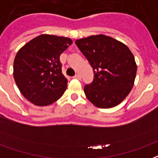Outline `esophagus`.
I'll return each mask as SVG.
<instances>
[{
  "label": "esophagus",
  "mask_w": 158,
  "mask_h": 158,
  "mask_svg": "<svg viewBox=\"0 0 158 158\" xmlns=\"http://www.w3.org/2000/svg\"><path fill=\"white\" fill-rule=\"evenodd\" d=\"M73 79H78V80H80V79H81V77H80V75H79V74H75V75L73 76Z\"/></svg>",
  "instance_id": "34e87169"
}]
</instances>
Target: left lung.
I'll return each instance as SVG.
<instances>
[{
    "mask_svg": "<svg viewBox=\"0 0 158 158\" xmlns=\"http://www.w3.org/2000/svg\"><path fill=\"white\" fill-rule=\"evenodd\" d=\"M94 70V80L85 94L93 105L108 109L118 106L131 90L137 66L129 48L106 35H93L75 41Z\"/></svg>",
    "mask_w": 158,
    "mask_h": 158,
    "instance_id": "8db88e82",
    "label": "left lung"
}]
</instances>
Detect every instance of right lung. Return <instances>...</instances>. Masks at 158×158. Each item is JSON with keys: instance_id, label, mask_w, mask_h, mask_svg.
Returning a JSON list of instances; mask_svg holds the SVG:
<instances>
[{"instance_id": "1", "label": "right lung", "mask_w": 158, "mask_h": 158, "mask_svg": "<svg viewBox=\"0 0 158 158\" xmlns=\"http://www.w3.org/2000/svg\"><path fill=\"white\" fill-rule=\"evenodd\" d=\"M73 41L69 37L43 34L22 47L15 57L13 76L20 92L38 106H49L66 90L59 57Z\"/></svg>"}]
</instances>
